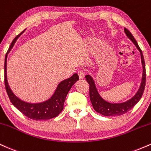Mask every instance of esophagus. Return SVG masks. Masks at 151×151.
<instances>
[{"label":"esophagus","instance_id":"obj_1","mask_svg":"<svg viewBox=\"0 0 151 151\" xmlns=\"http://www.w3.org/2000/svg\"><path fill=\"white\" fill-rule=\"evenodd\" d=\"M78 75L80 79H83L84 77V72L82 70H79L78 71Z\"/></svg>","mask_w":151,"mask_h":151}]
</instances>
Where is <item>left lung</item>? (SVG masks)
Returning <instances> with one entry per match:
<instances>
[{
  "instance_id": "8db88e82",
  "label": "left lung",
  "mask_w": 151,
  "mask_h": 151,
  "mask_svg": "<svg viewBox=\"0 0 151 151\" xmlns=\"http://www.w3.org/2000/svg\"><path fill=\"white\" fill-rule=\"evenodd\" d=\"M124 32H125L126 36L132 41L133 44L135 45V46L137 47V49L139 50L140 53H141V63L142 66H143V75H142L141 86H140V88L138 89L136 94L132 98L128 100L127 101L118 104L110 103V102L105 101L100 96L97 89H96V85H95V83L93 78L90 75H89V74L85 76L86 81H87V82L89 84V97L90 100H91V104L93 106V108L96 112L101 114V115L106 116H121L127 113L129 111L131 110L139 101V100L142 97V95H143L145 89L146 74H145V65L143 53H142L141 48L138 46L136 40L133 37V35L130 32V31L127 30L126 28H124Z\"/></svg>"
}]
</instances>
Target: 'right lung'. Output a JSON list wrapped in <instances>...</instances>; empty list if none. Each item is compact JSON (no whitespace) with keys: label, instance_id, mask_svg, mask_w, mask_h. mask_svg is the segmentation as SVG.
<instances>
[{"label":"right lung","instance_id":"right-lung-1","mask_svg":"<svg viewBox=\"0 0 151 151\" xmlns=\"http://www.w3.org/2000/svg\"><path fill=\"white\" fill-rule=\"evenodd\" d=\"M25 30H24L21 33L15 37L6 55L4 64L5 86L10 101L21 113L33 120H47L56 117L63 110L66 96L71 87L79 79V76L77 74H74L71 77L59 83L52 96L47 101L40 103H28L22 101L18 96H15L14 93L10 89L7 80V57L8 54L14 46L17 39L23 33Z\"/></svg>","mask_w":151,"mask_h":151}]
</instances>
